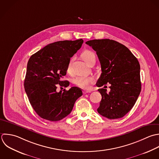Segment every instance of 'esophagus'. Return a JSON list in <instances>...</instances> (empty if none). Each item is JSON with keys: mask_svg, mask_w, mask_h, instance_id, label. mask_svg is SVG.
I'll list each match as a JSON object with an SVG mask.
<instances>
[{"mask_svg": "<svg viewBox=\"0 0 159 159\" xmlns=\"http://www.w3.org/2000/svg\"><path fill=\"white\" fill-rule=\"evenodd\" d=\"M91 93V91H89V90H84V94H86V93Z\"/></svg>", "mask_w": 159, "mask_h": 159, "instance_id": "obj_1", "label": "esophagus"}]
</instances>
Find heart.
<instances>
[{"label":"heart","instance_id":"heart-1","mask_svg":"<svg viewBox=\"0 0 159 159\" xmlns=\"http://www.w3.org/2000/svg\"><path fill=\"white\" fill-rule=\"evenodd\" d=\"M83 59L89 64L93 59H95V54L89 50L85 51L82 54ZM70 66H71V62H69L67 70L68 72H70ZM74 84L84 89H88L90 87V85L94 82V78L92 76H79L77 77L74 79Z\"/></svg>","mask_w":159,"mask_h":159}]
</instances>
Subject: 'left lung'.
Listing matches in <instances>:
<instances>
[{
  "label": "left lung",
  "mask_w": 159,
  "mask_h": 159,
  "mask_svg": "<svg viewBox=\"0 0 159 159\" xmlns=\"http://www.w3.org/2000/svg\"><path fill=\"white\" fill-rule=\"evenodd\" d=\"M85 43L96 51L101 64L96 85L111 84L108 93L105 89L98 90L102 98L97 111L108 119L121 118L134 107L141 90L139 61L127 47L116 41L93 39Z\"/></svg>",
  "instance_id": "left-lung-1"
}]
</instances>
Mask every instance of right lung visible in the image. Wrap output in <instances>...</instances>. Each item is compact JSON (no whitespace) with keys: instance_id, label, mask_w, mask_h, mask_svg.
<instances>
[{"instance_id":"1","label":"right lung","mask_w":159,"mask_h":159,"mask_svg":"<svg viewBox=\"0 0 159 159\" xmlns=\"http://www.w3.org/2000/svg\"><path fill=\"white\" fill-rule=\"evenodd\" d=\"M82 39L59 41L48 44L28 60L24 87L33 110L41 118L59 121L72 111L75 101L82 95V90L72 87L57 92V86L67 87L66 75L70 57L81 48Z\"/></svg>"}]
</instances>
